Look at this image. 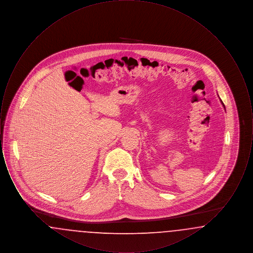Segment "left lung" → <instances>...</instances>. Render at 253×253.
<instances>
[{
  "mask_svg": "<svg viewBox=\"0 0 253 253\" xmlns=\"http://www.w3.org/2000/svg\"><path fill=\"white\" fill-rule=\"evenodd\" d=\"M221 102H222V104H223V106H224V108H225V105H224V103H223V101L221 100Z\"/></svg>",
  "mask_w": 253,
  "mask_h": 253,
  "instance_id": "obj_1",
  "label": "left lung"
}]
</instances>
